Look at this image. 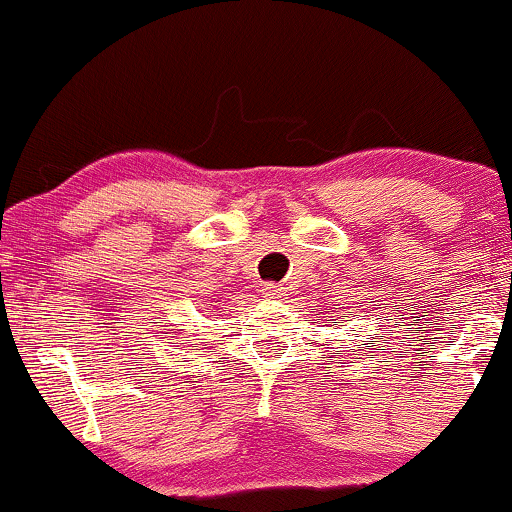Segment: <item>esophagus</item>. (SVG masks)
<instances>
[{
	"label": "esophagus",
	"instance_id": "34e87169",
	"mask_svg": "<svg viewBox=\"0 0 512 512\" xmlns=\"http://www.w3.org/2000/svg\"><path fill=\"white\" fill-rule=\"evenodd\" d=\"M281 295H283V288L276 286V283H264V286H262V298L279 300Z\"/></svg>",
	"mask_w": 512,
	"mask_h": 512
}]
</instances>
